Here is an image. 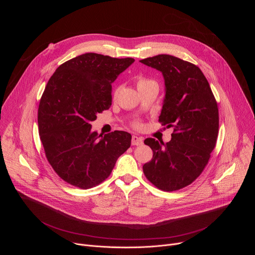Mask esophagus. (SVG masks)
Returning a JSON list of instances; mask_svg holds the SVG:
<instances>
[{
  "mask_svg": "<svg viewBox=\"0 0 255 255\" xmlns=\"http://www.w3.org/2000/svg\"><path fill=\"white\" fill-rule=\"evenodd\" d=\"M132 145H141L143 143V139L141 137H138L136 135L132 136V140H131Z\"/></svg>",
  "mask_w": 255,
  "mask_h": 255,
  "instance_id": "esophagus-1",
  "label": "esophagus"
}]
</instances>
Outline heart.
I'll use <instances>...</instances> for the list:
<instances>
[{
	"mask_svg": "<svg viewBox=\"0 0 255 255\" xmlns=\"http://www.w3.org/2000/svg\"><path fill=\"white\" fill-rule=\"evenodd\" d=\"M153 84H156V83H155L154 81H151V80H148V79H145V78H139V79L137 80V88H138V89L143 88V87H146V86H149V85H153ZM118 91H119V89L117 88V89L115 90V92H114V95H115V96L118 94ZM135 125H136V126H139L138 123H136Z\"/></svg>",
	"mask_w": 255,
	"mask_h": 255,
	"instance_id": "heart-1",
	"label": "heart"
}]
</instances>
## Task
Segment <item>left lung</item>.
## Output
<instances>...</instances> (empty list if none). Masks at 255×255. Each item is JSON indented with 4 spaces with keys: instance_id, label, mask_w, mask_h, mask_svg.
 I'll return each instance as SVG.
<instances>
[{
    "instance_id": "8db88e82",
    "label": "left lung",
    "mask_w": 255,
    "mask_h": 255,
    "mask_svg": "<svg viewBox=\"0 0 255 255\" xmlns=\"http://www.w3.org/2000/svg\"><path fill=\"white\" fill-rule=\"evenodd\" d=\"M160 71L165 86L159 122L173 127L167 143L146 138L152 159L143 165L145 176L162 191L183 189L202 173L215 148L219 113L215 97L202 70L168 54L140 60Z\"/></svg>"
}]
</instances>
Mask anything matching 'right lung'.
<instances>
[{
	"instance_id": "1",
	"label": "right lung",
	"mask_w": 255,
	"mask_h": 255,
	"mask_svg": "<svg viewBox=\"0 0 255 255\" xmlns=\"http://www.w3.org/2000/svg\"><path fill=\"white\" fill-rule=\"evenodd\" d=\"M134 62L85 53L54 71L38 108V128L48 162L66 183L90 189L112 172L131 145V134L92 131L97 114L112 105V83Z\"/></svg>"
}]
</instances>
